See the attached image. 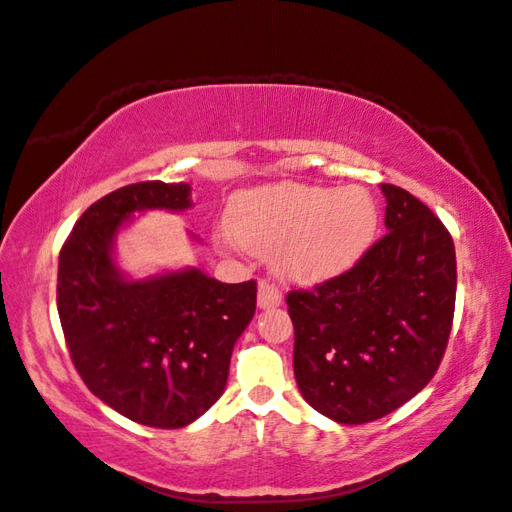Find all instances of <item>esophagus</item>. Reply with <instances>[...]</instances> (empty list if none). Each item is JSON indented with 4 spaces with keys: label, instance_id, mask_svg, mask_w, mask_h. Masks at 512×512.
Masks as SVG:
<instances>
[{
    "label": "esophagus",
    "instance_id": "esophagus-1",
    "mask_svg": "<svg viewBox=\"0 0 512 512\" xmlns=\"http://www.w3.org/2000/svg\"><path fill=\"white\" fill-rule=\"evenodd\" d=\"M281 303V290L273 284V281L262 279L259 281V290H257V306L259 308H277Z\"/></svg>",
    "mask_w": 512,
    "mask_h": 512
}]
</instances>
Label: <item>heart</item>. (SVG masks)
Returning a JSON list of instances; mask_svg holds the SVG:
<instances>
[{"label":"heart","mask_w":512,"mask_h":512,"mask_svg":"<svg viewBox=\"0 0 512 512\" xmlns=\"http://www.w3.org/2000/svg\"><path fill=\"white\" fill-rule=\"evenodd\" d=\"M376 204L365 189L277 184L242 193L231 231L250 253H275L281 273L321 281L354 266L376 233Z\"/></svg>","instance_id":"obj_1"}]
</instances>
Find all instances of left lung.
I'll return each instance as SVG.
<instances>
[{
    "label": "left lung",
    "mask_w": 512,
    "mask_h": 512,
    "mask_svg": "<svg viewBox=\"0 0 512 512\" xmlns=\"http://www.w3.org/2000/svg\"><path fill=\"white\" fill-rule=\"evenodd\" d=\"M380 189L387 233L341 275L286 295L301 396L341 424L383 418L424 389L453 325L451 233L409 191Z\"/></svg>",
    "instance_id": "1"
}]
</instances>
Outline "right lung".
Segmentation results:
<instances>
[{
    "label": "right lung",
    "instance_id": "right-lung-1",
    "mask_svg": "<svg viewBox=\"0 0 512 512\" xmlns=\"http://www.w3.org/2000/svg\"><path fill=\"white\" fill-rule=\"evenodd\" d=\"M189 184L145 180L85 211L59 253L57 308L76 372L121 416L180 429L222 396L233 345L257 308V281L222 284L200 270L127 281L112 239L143 209L182 211Z\"/></svg>",
    "mask_w": 512,
    "mask_h": 512
}]
</instances>
